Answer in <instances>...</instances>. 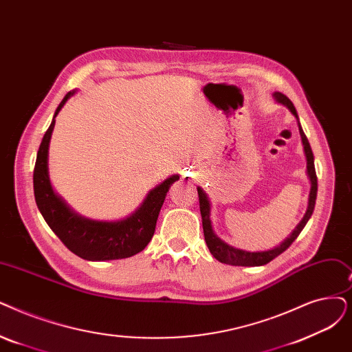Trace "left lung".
Masks as SVG:
<instances>
[{
    "label": "left lung",
    "instance_id": "8db88e82",
    "mask_svg": "<svg viewBox=\"0 0 352 352\" xmlns=\"http://www.w3.org/2000/svg\"><path fill=\"white\" fill-rule=\"evenodd\" d=\"M272 96L278 103L286 106V108L290 111V113H292L298 120V128H299L300 140H302V145H303L305 158H307V175H308L309 182H311V190H309V197H308V207H307V211H305V214H303L302 220L294 228L292 233H290L279 244V246H274L273 249L263 250V252H248V250H243V249H237V248L230 246V244H227L216 233H214L211 219H210V216H211V203L208 200L207 194L204 192V190L201 187H197L198 198H200V211H201L203 230H204V239H206V243H207V248H208L210 253L214 257H216L219 262L226 263V265H232V266H263V265L269 263L270 261H273L274 257H278L280 253H283L290 246V244H292L296 240V237L303 230V227L307 226L308 220L311 219L314 208H315L316 192H318V181H316L314 154H312L311 145L308 142V138L303 133V129H302L300 122H299V116H298V112L295 109L294 103L289 100V98L282 95L280 91H274Z\"/></svg>",
    "mask_w": 352,
    "mask_h": 352
}]
</instances>
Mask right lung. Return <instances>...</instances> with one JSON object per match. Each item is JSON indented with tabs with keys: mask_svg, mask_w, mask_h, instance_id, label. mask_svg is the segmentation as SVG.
<instances>
[{
	"mask_svg": "<svg viewBox=\"0 0 352 352\" xmlns=\"http://www.w3.org/2000/svg\"><path fill=\"white\" fill-rule=\"evenodd\" d=\"M76 91H78L76 89L69 91L60 102L52 124L41 140L33 175L36 204L54 234L76 256L90 262L131 257L142 252L154 236L166 192L179 179V175L174 174L168 177L155 188H152L141 206L125 219L104 221L87 219L76 212L54 191L49 175V148L56 116Z\"/></svg>",
	"mask_w": 352,
	"mask_h": 352,
	"instance_id": "obj_1",
	"label": "right lung"
}]
</instances>
